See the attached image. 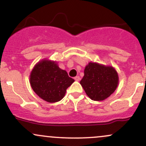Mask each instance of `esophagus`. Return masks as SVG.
<instances>
[{
  "label": "esophagus",
  "instance_id": "esophagus-1",
  "mask_svg": "<svg viewBox=\"0 0 146 146\" xmlns=\"http://www.w3.org/2000/svg\"><path fill=\"white\" fill-rule=\"evenodd\" d=\"M74 79H75V81H80V77H79V76L75 77Z\"/></svg>",
  "mask_w": 146,
  "mask_h": 146
}]
</instances>
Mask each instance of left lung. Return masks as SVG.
Segmentation results:
<instances>
[{
	"label": "left lung",
	"instance_id": "1",
	"mask_svg": "<svg viewBox=\"0 0 146 146\" xmlns=\"http://www.w3.org/2000/svg\"><path fill=\"white\" fill-rule=\"evenodd\" d=\"M85 93L93 101H102L115 92L119 84L118 73L112 66L90 62L80 81Z\"/></svg>",
	"mask_w": 146,
	"mask_h": 146
}]
</instances>
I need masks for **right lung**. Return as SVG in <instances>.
I'll return each mask as SVG.
<instances>
[{
    "mask_svg": "<svg viewBox=\"0 0 146 146\" xmlns=\"http://www.w3.org/2000/svg\"><path fill=\"white\" fill-rule=\"evenodd\" d=\"M75 82L56 61L43 59L33 68L29 82L33 91L49 103L59 102L64 97L66 89Z\"/></svg>",
    "mask_w": 146,
    "mask_h": 146,
    "instance_id": "add662e5",
    "label": "right lung"
}]
</instances>
